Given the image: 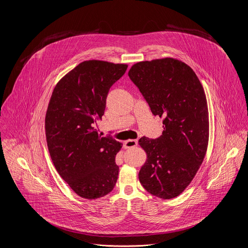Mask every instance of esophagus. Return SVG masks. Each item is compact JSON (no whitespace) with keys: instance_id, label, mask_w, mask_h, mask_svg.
Segmentation results:
<instances>
[{"instance_id":"34e87169","label":"esophagus","mask_w":248,"mask_h":248,"mask_svg":"<svg viewBox=\"0 0 248 248\" xmlns=\"http://www.w3.org/2000/svg\"><path fill=\"white\" fill-rule=\"evenodd\" d=\"M138 144V141L136 139H128L126 141H124V146L125 148H134L136 147Z\"/></svg>"}]
</instances>
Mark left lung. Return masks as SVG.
<instances>
[{"instance_id": "1", "label": "left lung", "mask_w": 248, "mask_h": 248, "mask_svg": "<svg viewBox=\"0 0 248 248\" xmlns=\"http://www.w3.org/2000/svg\"><path fill=\"white\" fill-rule=\"evenodd\" d=\"M128 76L152 113L163 117L160 137L138 141L147 155L139 181L153 196L176 198L190 185L206 154L209 116L204 90L189 65L171 57L137 62Z\"/></svg>"}]
</instances>
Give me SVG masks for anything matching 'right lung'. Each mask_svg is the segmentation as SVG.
<instances>
[{
  "label": "right lung",
  "mask_w": 248,
  "mask_h": 248,
  "mask_svg": "<svg viewBox=\"0 0 248 248\" xmlns=\"http://www.w3.org/2000/svg\"><path fill=\"white\" fill-rule=\"evenodd\" d=\"M126 69L124 63L86 60L52 92L45 120L48 152L58 174L80 198H102L117 183L115 159L123 143L102 137L94 123L102 119L109 90Z\"/></svg>",
  "instance_id": "add662e5"
}]
</instances>
